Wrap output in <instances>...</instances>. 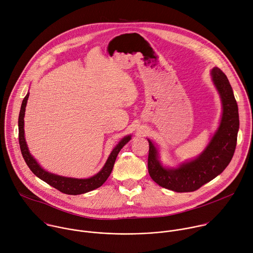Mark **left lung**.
<instances>
[{
	"instance_id": "8db88e82",
	"label": "left lung",
	"mask_w": 253,
	"mask_h": 253,
	"mask_svg": "<svg viewBox=\"0 0 253 253\" xmlns=\"http://www.w3.org/2000/svg\"><path fill=\"white\" fill-rule=\"evenodd\" d=\"M212 80L217 88L223 106L220 126L204 152L195 160L175 169L164 168L157 157V150L149 142L148 172L161 187L176 192H192L219 175L230 163L237 143L239 129L238 107L230 83L223 72L215 67Z\"/></svg>"
}]
</instances>
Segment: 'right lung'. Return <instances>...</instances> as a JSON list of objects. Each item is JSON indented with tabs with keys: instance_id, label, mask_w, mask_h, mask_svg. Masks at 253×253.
<instances>
[{
	"instance_id": "obj_1",
	"label": "right lung",
	"mask_w": 253,
	"mask_h": 253,
	"mask_svg": "<svg viewBox=\"0 0 253 253\" xmlns=\"http://www.w3.org/2000/svg\"><path fill=\"white\" fill-rule=\"evenodd\" d=\"M29 98V93L26 95L22 102L21 106V110H20V115H19V143H20V148L21 152L23 155V158L25 162L27 163L28 167L31 169V171L37 176L40 179H42L43 181L48 183L49 185L53 186L54 188L58 189L62 193L69 194V195H78V194H83L89 191H92L100 186L103 185V183L108 179V177L110 176L116 157L122 147L125 145V144L131 139V136H126L124 137L119 143L118 145L113 149L111 152L109 158H108L106 164L102 168V170L94 175L91 178L88 179H76V178H67L63 176H58L52 173H49L42 169L40 165L36 162V160L31 156L25 136H24V116H25V109H26V105L27 101Z\"/></svg>"
}]
</instances>
